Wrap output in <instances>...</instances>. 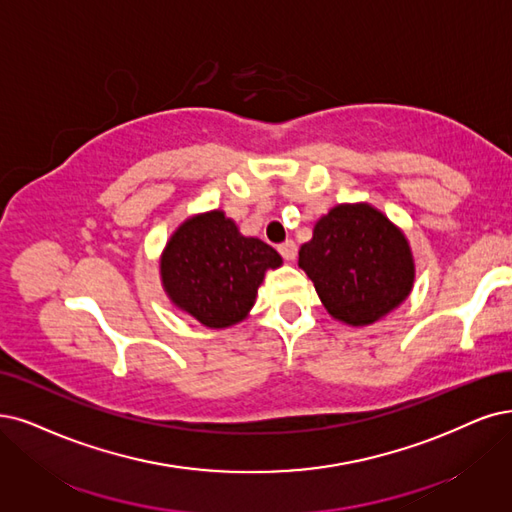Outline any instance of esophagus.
Masks as SVG:
<instances>
[{
  "instance_id": "esophagus-1",
  "label": "esophagus",
  "mask_w": 512,
  "mask_h": 512,
  "mask_svg": "<svg viewBox=\"0 0 512 512\" xmlns=\"http://www.w3.org/2000/svg\"><path fill=\"white\" fill-rule=\"evenodd\" d=\"M278 251H280V255L285 257L287 261H293V259L297 257V244H295L293 240H287V242H282V244L278 246Z\"/></svg>"
}]
</instances>
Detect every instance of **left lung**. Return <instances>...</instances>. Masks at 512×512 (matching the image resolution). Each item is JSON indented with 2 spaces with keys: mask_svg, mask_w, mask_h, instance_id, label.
<instances>
[{
  "mask_svg": "<svg viewBox=\"0 0 512 512\" xmlns=\"http://www.w3.org/2000/svg\"><path fill=\"white\" fill-rule=\"evenodd\" d=\"M299 268L331 318L369 327L411 295L415 259L399 225L369 202L337 204L314 223Z\"/></svg>",
  "mask_w": 512,
  "mask_h": 512,
  "instance_id": "1",
  "label": "left lung"
}]
</instances>
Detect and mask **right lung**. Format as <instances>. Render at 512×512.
<instances>
[{
    "mask_svg": "<svg viewBox=\"0 0 512 512\" xmlns=\"http://www.w3.org/2000/svg\"><path fill=\"white\" fill-rule=\"evenodd\" d=\"M282 266L270 244L240 234L223 211L187 217L160 255V280L177 310L208 329L234 327L249 316L268 270Z\"/></svg>",
    "mask_w": 512,
    "mask_h": 512,
    "instance_id": "right-lung-1",
    "label": "right lung"
}]
</instances>
